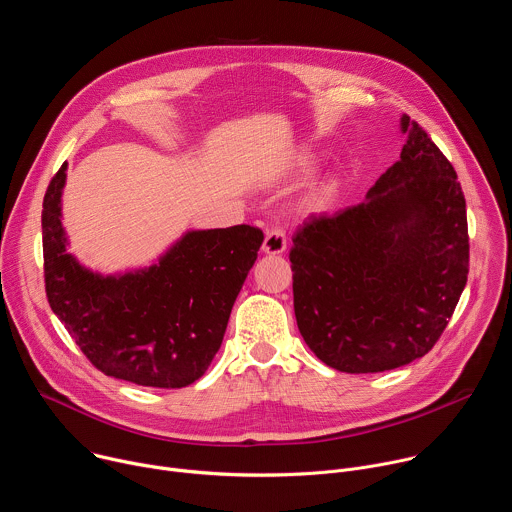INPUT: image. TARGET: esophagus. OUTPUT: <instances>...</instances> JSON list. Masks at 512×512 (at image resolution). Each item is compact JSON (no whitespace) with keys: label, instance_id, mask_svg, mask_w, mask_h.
I'll return each instance as SVG.
<instances>
[{"label":"esophagus","instance_id":"34e87169","mask_svg":"<svg viewBox=\"0 0 512 512\" xmlns=\"http://www.w3.org/2000/svg\"><path fill=\"white\" fill-rule=\"evenodd\" d=\"M287 249V241H285V233L279 229V227H271L265 235V241H263V247L261 251L265 255H281L285 253Z\"/></svg>","mask_w":512,"mask_h":512}]
</instances>
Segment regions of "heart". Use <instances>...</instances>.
Wrapping results in <instances>:
<instances>
[{"mask_svg":"<svg viewBox=\"0 0 512 512\" xmlns=\"http://www.w3.org/2000/svg\"><path fill=\"white\" fill-rule=\"evenodd\" d=\"M296 166L302 168V170H312L314 168V156H310L308 152H302L298 158H296ZM334 194V188L332 186H322L312 198H310V206L312 208H322L330 202Z\"/></svg>","mask_w":512,"mask_h":512,"instance_id":"obj_1","label":"heart"}]
</instances>
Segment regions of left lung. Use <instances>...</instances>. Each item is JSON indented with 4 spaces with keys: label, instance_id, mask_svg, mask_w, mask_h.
Instances as JSON below:
<instances>
[{
    "label": "left lung",
    "instance_id": "1",
    "mask_svg": "<svg viewBox=\"0 0 512 512\" xmlns=\"http://www.w3.org/2000/svg\"><path fill=\"white\" fill-rule=\"evenodd\" d=\"M405 145L364 202L314 214L289 261L310 350L342 373L391 371L427 354L468 281L466 200L427 133L401 115Z\"/></svg>",
    "mask_w": 512,
    "mask_h": 512
}]
</instances>
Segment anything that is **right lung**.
Segmentation results:
<instances>
[{
    "mask_svg": "<svg viewBox=\"0 0 512 512\" xmlns=\"http://www.w3.org/2000/svg\"><path fill=\"white\" fill-rule=\"evenodd\" d=\"M64 162L42 210L46 296L85 356L107 377L180 389L198 381L223 344L263 233L249 225L186 231L156 261L101 273L68 253Z\"/></svg>",
    "mask_w": 512,
    "mask_h": 512,
    "instance_id": "add662e5",
    "label": "right lung"
}]
</instances>
